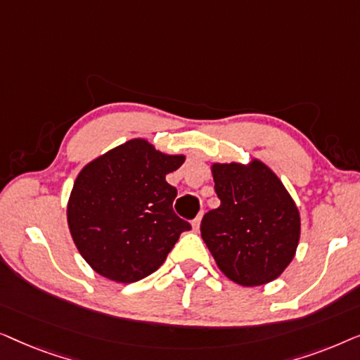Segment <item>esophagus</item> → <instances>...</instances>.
<instances>
[{
    "instance_id": "esophagus-1",
    "label": "esophagus",
    "mask_w": 360,
    "mask_h": 360,
    "mask_svg": "<svg viewBox=\"0 0 360 360\" xmlns=\"http://www.w3.org/2000/svg\"><path fill=\"white\" fill-rule=\"evenodd\" d=\"M200 223H201V214H198L193 221H191V226H193V231H198V229H200Z\"/></svg>"
}]
</instances>
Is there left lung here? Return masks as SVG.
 Here are the masks:
<instances>
[{
    "label": "left lung",
    "mask_w": 360,
    "mask_h": 360,
    "mask_svg": "<svg viewBox=\"0 0 360 360\" xmlns=\"http://www.w3.org/2000/svg\"><path fill=\"white\" fill-rule=\"evenodd\" d=\"M221 200L201 219V238L221 272L243 287L272 282L292 262L300 213L278 176L260 160L213 164Z\"/></svg>",
    "instance_id": "left-lung-1"
}]
</instances>
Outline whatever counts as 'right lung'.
Masks as SVG:
<instances>
[{
    "mask_svg": "<svg viewBox=\"0 0 360 360\" xmlns=\"http://www.w3.org/2000/svg\"><path fill=\"white\" fill-rule=\"evenodd\" d=\"M185 162L144 139L98 157L78 174L67 206L78 252L103 277L132 283L164 264L191 226L174 211L176 188L165 175Z\"/></svg>",
    "mask_w": 360,
    "mask_h": 360,
    "instance_id": "add662e5",
    "label": "right lung"
}]
</instances>
